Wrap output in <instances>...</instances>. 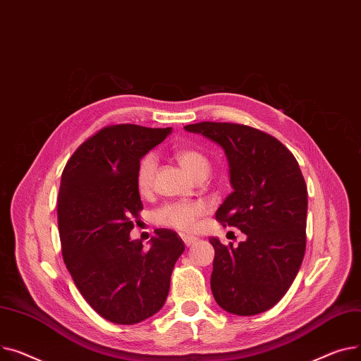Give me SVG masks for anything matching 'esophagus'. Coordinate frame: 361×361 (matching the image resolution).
<instances>
[{"label":"esophagus","instance_id":"obj_1","mask_svg":"<svg viewBox=\"0 0 361 361\" xmlns=\"http://www.w3.org/2000/svg\"><path fill=\"white\" fill-rule=\"evenodd\" d=\"M183 239V243H185V246H190V245H194L198 239L197 238H189V236H185V238H182Z\"/></svg>","mask_w":361,"mask_h":361}]
</instances>
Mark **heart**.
I'll use <instances>...</instances> for the list:
<instances>
[{"label":"heart","mask_w":361,"mask_h":361,"mask_svg":"<svg viewBox=\"0 0 361 361\" xmlns=\"http://www.w3.org/2000/svg\"><path fill=\"white\" fill-rule=\"evenodd\" d=\"M175 159L190 178L198 179L200 176H208L209 173L208 159L202 153L194 150V148H180V150L175 153ZM154 172L156 157L153 154H147L141 160L137 171V186L141 194L150 192V189L153 186ZM204 214L205 205L201 202H173L157 209L154 214V220L160 226L172 227L182 233H190L197 228L198 220Z\"/></svg>","instance_id":"obj_1"}]
</instances>
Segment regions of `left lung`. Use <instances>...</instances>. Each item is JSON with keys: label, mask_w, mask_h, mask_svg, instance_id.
Segmentation results:
<instances>
[{"label": "left lung", "mask_w": 361, "mask_h": 361, "mask_svg": "<svg viewBox=\"0 0 361 361\" xmlns=\"http://www.w3.org/2000/svg\"><path fill=\"white\" fill-rule=\"evenodd\" d=\"M185 131L224 150L233 192L216 219L246 235L238 247L209 238L211 291L228 313H262L281 300L305 257L307 188L299 163L277 138L246 125L200 122Z\"/></svg>", "instance_id": "obj_1"}]
</instances>
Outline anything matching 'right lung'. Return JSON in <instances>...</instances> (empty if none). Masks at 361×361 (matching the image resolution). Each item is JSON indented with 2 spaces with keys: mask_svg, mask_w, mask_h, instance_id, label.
Segmentation results:
<instances>
[{
  "mask_svg": "<svg viewBox=\"0 0 361 361\" xmlns=\"http://www.w3.org/2000/svg\"><path fill=\"white\" fill-rule=\"evenodd\" d=\"M172 128L111 125L84 141L67 161L58 195L62 257L86 302L106 321L134 325L157 313L185 245L157 228L150 249L130 233L142 209L140 160Z\"/></svg>",
  "mask_w": 361,
  "mask_h": 361,
  "instance_id": "add662e5",
  "label": "right lung"
}]
</instances>
